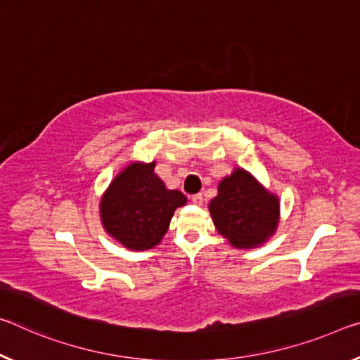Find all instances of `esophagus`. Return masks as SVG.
<instances>
[{
  "mask_svg": "<svg viewBox=\"0 0 360 360\" xmlns=\"http://www.w3.org/2000/svg\"><path fill=\"white\" fill-rule=\"evenodd\" d=\"M191 200H192L193 205H202L203 203V195H202V193H195V195H192Z\"/></svg>",
  "mask_w": 360,
  "mask_h": 360,
  "instance_id": "obj_1",
  "label": "esophagus"
}]
</instances>
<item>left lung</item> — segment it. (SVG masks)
Returning <instances> with one entry per match:
<instances>
[{"instance_id":"left-lung-1","label":"left lung","mask_w":360,"mask_h":360,"mask_svg":"<svg viewBox=\"0 0 360 360\" xmlns=\"http://www.w3.org/2000/svg\"><path fill=\"white\" fill-rule=\"evenodd\" d=\"M216 229L236 248H255L274 236L281 203L248 171L233 169L218 186V195L210 202Z\"/></svg>"}]
</instances>
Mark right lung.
Masks as SVG:
<instances>
[{
  "instance_id": "right-lung-1",
  "label": "right lung",
  "mask_w": 360,
  "mask_h": 360,
  "mask_svg": "<svg viewBox=\"0 0 360 360\" xmlns=\"http://www.w3.org/2000/svg\"><path fill=\"white\" fill-rule=\"evenodd\" d=\"M153 168L155 162L128 165L101 198V221L105 232L134 252L158 245L176 208L187 202L182 192L167 189Z\"/></svg>"
}]
</instances>
